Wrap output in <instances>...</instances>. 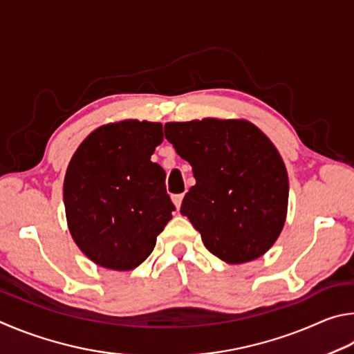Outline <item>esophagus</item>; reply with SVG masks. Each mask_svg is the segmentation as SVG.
<instances>
[{
  "label": "esophagus",
  "mask_w": 354,
  "mask_h": 354,
  "mask_svg": "<svg viewBox=\"0 0 354 354\" xmlns=\"http://www.w3.org/2000/svg\"><path fill=\"white\" fill-rule=\"evenodd\" d=\"M182 201H183V196H182V194L172 196V202H174V205H176L177 212H178V209H180V207H182Z\"/></svg>",
  "instance_id": "34e87169"
}]
</instances>
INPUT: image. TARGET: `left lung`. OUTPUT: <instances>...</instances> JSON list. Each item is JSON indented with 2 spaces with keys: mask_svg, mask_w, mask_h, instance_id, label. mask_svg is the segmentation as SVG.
I'll return each mask as SVG.
<instances>
[{
  "mask_svg": "<svg viewBox=\"0 0 354 354\" xmlns=\"http://www.w3.org/2000/svg\"><path fill=\"white\" fill-rule=\"evenodd\" d=\"M165 136L193 166L180 213L203 245L228 264L263 257L288 216L289 178L280 152L247 120L166 122Z\"/></svg>",
  "mask_w": 354,
  "mask_h": 354,
  "instance_id": "1",
  "label": "left lung"
}]
</instances>
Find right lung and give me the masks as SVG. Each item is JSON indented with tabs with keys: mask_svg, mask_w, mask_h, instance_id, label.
Segmentation results:
<instances>
[{
	"mask_svg": "<svg viewBox=\"0 0 354 354\" xmlns=\"http://www.w3.org/2000/svg\"><path fill=\"white\" fill-rule=\"evenodd\" d=\"M161 122L122 120L97 127L66 167V224L84 255L110 270H133L172 219L163 167L151 161Z\"/></svg>",
	"mask_w": 354,
	"mask_h": 354,
	"instance_id": "obj_1",
	"label": "right lung"
}]
</instances>
